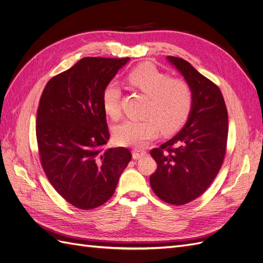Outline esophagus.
<instances>
[{
  "instance_id": "esophagus-1",
  "label": "esophagus",
  "mask_w": 263,
  "mask_h": 263,
  "mask_svg": "<svg viewBox=\"0 0 263 263\" xmlns=\"http://www.w3.org/2000/svg\"><path fill=\"white\" fill-rule=\"evenodd\" d=\"M147 155V151L144 149H134L133 150V158L134 159H140L142 157H145Z\"/></svg>"
}]
</instances>
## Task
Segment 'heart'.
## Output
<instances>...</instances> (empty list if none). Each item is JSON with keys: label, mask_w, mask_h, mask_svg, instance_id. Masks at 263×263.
Returning <instances> with one entry per match:
<instances>
[{"label": "heart", "mask_w": 263, "mask_h": 263, "mask_svg": "<svg viewBox=\"0 0 263 263\" xmlns=\"http://www.w3.org/2000/svg\"><path fill=\"white\" fill-rule=\"evenodd\" d=\"M133 89L146 94L148 101L141 119H126L115 128V139L124 146L140 147L156 137L160 127L170 133L186 121L192 108L193 93L180 79H170L155 66L144 63L134 68L126 77ZM122 90L116 82H109L103 90L102 102L105 113L114 121L121 116Z\"/></svg>", "instance_id": "obj_1"}]
</instances>
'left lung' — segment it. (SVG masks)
<instances>
[{"label":"left lung","mask_w":263,"mask_h":263,"mask_svg":"<svg viewBox=\"0 0 263 263\" xmlns=\"http://www.w3.org/2000/svg\"><path fill=\"white\" fill-rule=\"evenodd\" d=\"M166 60L190 85L193 103L183 128L151 150L158 169L150 185L162 201L183 205L202 195L217 176L226 153L228 114L217 85L184 59Z\"/></svg>","instance_id":"8db88e82"}]
</instances>
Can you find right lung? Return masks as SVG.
Wrapping results in <instances>:
<instances>
[{"mask_svg": "<svg viewBox=\"0 0 263 263\" xmlns=\"http://www.w3.org/2000/svg\"><path fill=\"white\" fill-rule=\"evenodd\" d=\"M128 61L85 57L50 79L39 101L36 137L43 169L54 190L80 210L107 202L132 160L127 148H102L109 139L102 93Z\"/></svg>", "mask_w": 263, "mask_h": 263, "instance_id": "add662e5", "label": "right lung"}]
</instances>
